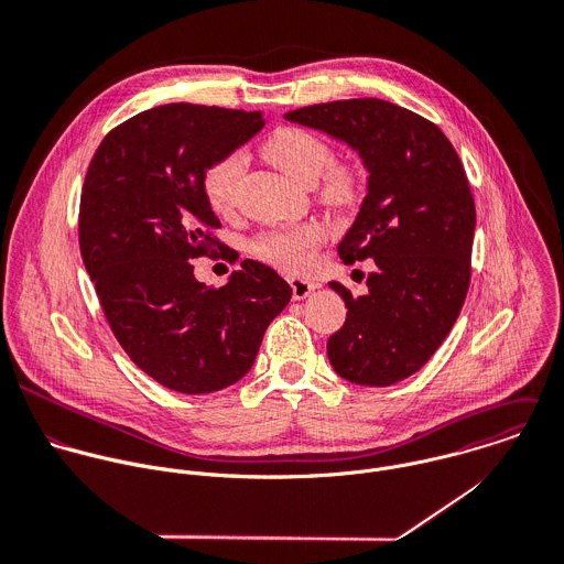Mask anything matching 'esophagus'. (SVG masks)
Instances as JSON below:
<instances>
[{
  "label": "esophagus",
  "mask_w": 564,
  "mask_h": 564,
  "mask_svg": "<svg viewBox=\"0 0 564 564\" xmlns=\"http://www.w3.org/2000/svg\"><path fill=\"white\" fill-rule=\"evenodd\" d=\"M290 288H292V296H294V301H303V299H307L318 285L314 283V281H310V279H301V276H292L290 279Z\"/></svg>",
  "instance_id": "1"
}]
</instances>
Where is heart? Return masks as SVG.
Listing matches in <instances>:
<instances>
[{
    "instance_id": "heart-1",
    "label": "heart",
    "mask_w": 564,
    "mask_h": 564,
    "mask_svg": "<svg viewBox=\"0 0 564 564\" xmlns=\"http://www.w3.org/2000/svg\"><path fill=\"white\" fill-rule=\"evenodd\" d=\"M263 155L270 164H274L281 173L292 177L299 184H314L325 166L332 160V149L318 135L299 129L283 127L276 129L263 144ZM243 173V155L228 153L213 162L204 177L202 191L206 202L215 213H230L235 206L237 182ZM354 193V175L345 166H332L323 174L321 195L329 204H345ZM323 241V230L316 224H301L276 228L259 235L252 243V250L259 259L288 270L299 272L312 263L314 248Z\"/></svg>"
}]
</instances>
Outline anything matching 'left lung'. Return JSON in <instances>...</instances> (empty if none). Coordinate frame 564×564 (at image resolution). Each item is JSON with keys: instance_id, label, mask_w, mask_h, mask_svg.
Wrapping results in <instances>:
<instances>
[{"instance_id": "8db88e82", "label": "left lung", "mask_w": 564, "mask_h": 564, "mask_svg": "<svg viewBox=\"0 0 564 564\" xmlns=\"http://www.w3.org/2000/svg\"><path fill=\"white\" fill-rule=\"evenodd\" d=\"M285 120L345 142L369 173L338 254L376 270L365 296L329 283L347 318L327 358L354 384H395L431 360L468 294L477 213L464 164L437 124L380 98L301 107Z\"/></svg>"}]
</instances>
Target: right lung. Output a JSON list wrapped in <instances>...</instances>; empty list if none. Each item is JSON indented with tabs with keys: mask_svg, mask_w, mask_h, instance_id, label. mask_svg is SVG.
Listing matches in <instances>:
<instances>
[{
	"mask_svg": "<svg viewBox=\"0 0 564 564\" xmlns=\"http://www.w3.org/2000/svg\"><path fill=\"white\" fill-rule=\"evenodd\" d=\"M265 124L259 111L160 105L124 120L96 149L80 195V254L127 356L162 387L199 395L239 382L292 288L246 259L224 288L188 259L219 228L202 191L206 169Z\"/></svg>",
	"mask_w": 564,
	"mask_h": 564,
	"instance_id": "right-lung-1",
	"label": "right lung"
}]
</instances>
